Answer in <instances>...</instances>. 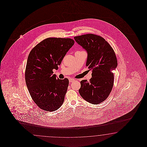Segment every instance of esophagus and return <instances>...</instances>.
Segmentation results:
<instances>
[{"mask_svg":"<svg viewBox=\"0 0 147 147\" xmlns=\"http://www.w3.org/2000/svg\"><path fill=\"white\" fill-rule=\"evenodd\" d=\"M75 80H75L74 79H73V78H70V79H69V82L71 83V82H74Z\"/></svg>","mask_w":147,"mask_h":147,"instance_id":"esophagus-1","label":"esophagus"}]
</instances>
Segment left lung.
Listing matches in <instances>:
<instances>
[{"label": "left lung", "mask_w": 147, "mask_h": 147, "mask_svg": "<svg viewBox=\"0 0 147 147\" xmlns=\"http://www.w3.org/2000/svg\"><path fill=\"white\" fill-rule=\"evenodd\" d=\"M87 53L86 66L92 71L89 81H80L79 92L86 101L94 105L102 102L111 92L114 70L117 65L115 54L111 45L100 36L87 34L74 37Z\"/></svg>", "instance_id": "1"}]
</instances>
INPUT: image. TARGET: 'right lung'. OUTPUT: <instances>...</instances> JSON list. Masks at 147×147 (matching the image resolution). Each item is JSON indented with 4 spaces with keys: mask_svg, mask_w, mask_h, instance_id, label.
Wrapping results in <instances>:
<instances>
[{
    "mask_svg": "<svg viewBox=\"0 0 147 147\" xmlns=\"http://www.w3.org/2000/svg\"><path fill=\"white\" fill-rule=\"evenodd\" d=\"M74 44L70 38H49L41 41L28 55L25 71L27 87L36 105L45 111H54L61 106L69 80L53 74L63 58Z\"/></svg>",
    "mask_w": 147,
    "mask_h": 147,
    "instance_id": "1",
    "label": "right lung"
}]
</instances>
